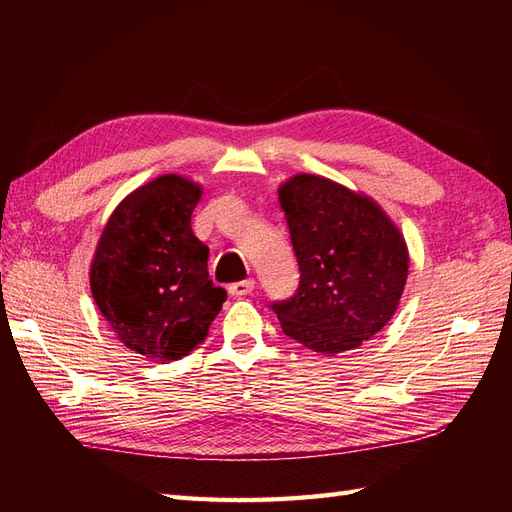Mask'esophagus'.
I'll return each instance as SVG.
<instances>
[{"instance_id": "1", "label": "esophagus", "mask_w": 512, "mask_h": 512, "mask_svg": "<svg viewBox=\"0 0 512 512\" xmlns=\"http://www.w3.org/2000/svg\"><path fill=\"white\" fill-rule=\"evenodd\" d=\"M254 288H256V282L250 277V280H241V282L230 284L228 292L232 294V297H245V294H250Z\"/></svg>"}]
</instances>
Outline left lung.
<instances>
[{
    "mask_svg": "<svg viewBox=\"0 0 512 512\" xmlns=\"http://www.w3.org/2000/svg\"><path fill=\"white\" fill-rule=\"evenodd\" d=\"M301 282L273 303L288 337L327 356L359 348L397 312L408 280V245L374 198L320 175L280 185Z\"/></svg>",
    "mask_w": 512,
    "mask_h": 512,
    "instance_id": "1",
    "label": "left lung"
}]
</instances>
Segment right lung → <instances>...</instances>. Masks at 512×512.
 <instances>
[{
    "mask_svg": "<svg viewBox=\"0 0 512 512\" xmlns=\"http://www.w3.org/2000/svg\"><path fill=\"white\" fill-rule=\"evenodd\" d=\"M203 188L160 175L128 194L108 218L89 286L119 342L149 361L190 354L220 314L226 290L209 280V247L192 232Z\"/></svg>",
    "mask_w": 512,
    "mask_h": 512,
    "instance_id": "1",
    "label": "right lung"
}]
</instances>
